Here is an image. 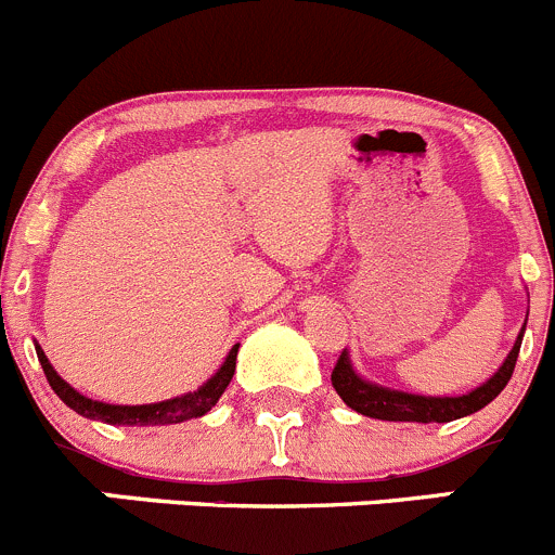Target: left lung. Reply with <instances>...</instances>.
Returning <instances> with one entry per match:
<instances>
[{"mask_svg":"<svg viewBox=\"0 0 555 555\" xmlns=\"http://www.w3.org/2000/svg\"><path fill=\"white\" fill-rule=\"evenodd\" d=\"M524 328H520L518 339H515L513 350L507 353L504 364L482 386H477L469 393H462V397H418V393L393 391V388L377 386V383H370L361 375H356V370L350 366L348 350H343L337 364H334L332 386L350 410L366 415V418L413 421V424H448V421L477 413V410H482L488 402H493L502 393V388L513 377L520 339H524Z\"/></svg>","mask_w":555,"mask_h":555,"instance_id":"left-lung-1","label":"left lung"}]
</instances>
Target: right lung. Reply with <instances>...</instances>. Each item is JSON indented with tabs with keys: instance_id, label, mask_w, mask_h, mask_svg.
<instances>
[{
	"instance_id": "obj_1",
	"label": "right lung",
	"mask_w": 555,
	"mask_h": 555,
	"mask_svg": "<svg viewBox=\"0 0 555 555\" xmlns=\"http://www.w3.org/2000/svg\"><path fill=\"white\" fill-rule=\"evenodd\" d=\"M37 348V359H40L42 372H46L48 383L56 391V397L62 399L67 408H73L75 413L83 415V418L91 421H104V424L113 426H167V424H183V421L202 418L205 413H210L216 408V402L221 399V393L227 391V386L232 383L234 366H237V350L240 345H234L229 350L227 361L221 364V370L199 386L196 391L183 393V397L167 399V402H153V404H107L96 402V399L83 397L80 391H75L67 380H62L56 370L51 366L48 356L42 353L40 345Z\"/></svg>"
}]
</instances>
